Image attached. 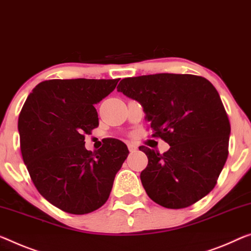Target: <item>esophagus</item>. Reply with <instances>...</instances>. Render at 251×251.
I'll use <instances>...</instances> for the list:
<instances>
[{"mask_svg":"<svg viewBox=\"0 0 251 251\" xmlns=\"http://www.w3.org/2000/svg\"><path fill=\"white\" fill-rule=\"evenodd\" d=\"M128 148H129V151L130 152H134V151H137V146L136 145H133V144H129L128 145Z\"/></svg>","mask_w":251,"mask_h":251,"instance_id":"obj_1","label":"esophagus"}]
</instances>
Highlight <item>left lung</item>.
Here are the masks:
<instances>
[{
	"label": "left lung",
	"mask_w": 251,
	"mask_h": 251,
	"mask_svg": "<svg viewBox=\"0 0 251 251\" xmlns=\"http://www.w3.org/2000/svg\"><path fill=\"white\" fill-rule=\"evenodd\" d=\"M118 91L140 102L151 137L171 146H146L140 178L148 196L167 209H183L209 194L229 153L230 122L215 87L202 76L155 74L123 78Z\"/></svg>",
	"instance_id": "8db88e82"
}]
</instances>
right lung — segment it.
I'll return each instance as SVG.
<instances>
[{"instance_id":"right-lung-1","label":"right lung","mask_w":251,"mask_h":251,"mask_svg":"<svg viewBox=\"0 0 251 251\" xmlns=\"http://www.w3.org/2000/svg\"><path fill=\"white\" fill-rule=\"evenodd\" d=\"M119 79H49L38 84L19 115L23 161L38 192L71 214L91 213L109 199L115 174L129 150L110 139L98 151L85 136L99 126L94 104Z\"/></svg>"}]
</instances>
